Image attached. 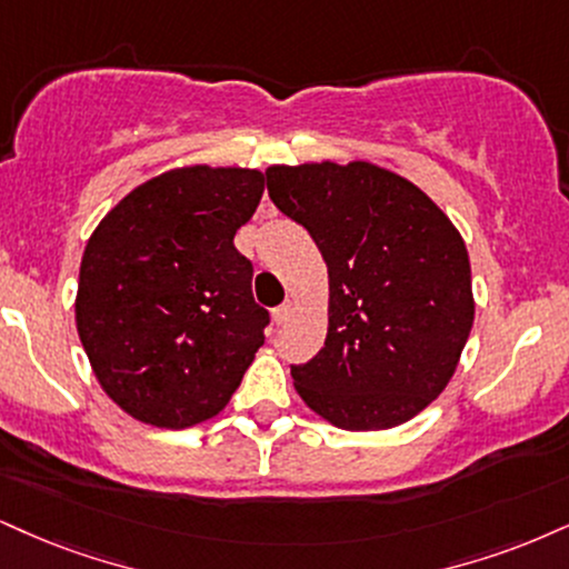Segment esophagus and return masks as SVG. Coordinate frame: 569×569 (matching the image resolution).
I'll use <instances>...</instances> for the list:
<instances>
[{"label":"esophagus","mask_w":569,"mask_h":569,"mask_svg":"<svg viewBox=\"0 0 569 569\" xmlns=\"http://www.w3.org/2000/svg\"><path fill=\"white\" fill-rule=\"evenodd\" d=\"M290 317H292V303H284V306L273 308V321H277L279 327L287 325V321H290Z\"/></svg>","instance_id":"34e87169"}]
</instances>
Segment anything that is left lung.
Segmentation results:
<instances>
[{"label":"left lung","mask_w":569,"mask_h":569,"mask_svg":"<svg viewBox=\"0 0 569 569\" xmlns=\"http://www.w3.org/2000/svg\"><path fill=\"white\" fill-rule=\"evenodd\" d=\"M269 198L327 263L325 348L292 385L340 430H390L425 411L475 325L469 252L417 184L367 160L266 168Z\"/></svg>","instance_id":"left-lung-1"}]
</instances>
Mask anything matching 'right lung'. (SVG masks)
Listing matches in <instances>:
<instances>
[{"instance_id":"1","label":"right lung","mask_w":569,"mask_h":569,"mask_svg":"<svg viewBox=\"0 0 569 569\" xmlns=\"http://www.w3.org/2000/svg\"><path fill=\"white\" fill-rule=\"evenodd\" d=\"M261 194L258 168L181 166L91 231L76 329L104 396L137 422L184 430L216 417L263 346L269 311L234 248Z\"/></svg>"}]
</instances>
